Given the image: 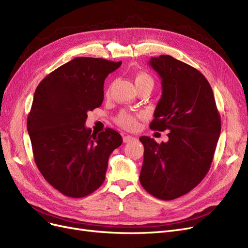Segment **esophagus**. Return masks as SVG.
<instances>
[{
    "label": "esophagus",
    "instance_id": "1",
    "mask_svg": "<svg viewBox=\"0 0 248 248\" xmlns=\"http://www.w3.org/2000/svg\"><path fill=\"white\" fill-rule=\"evenodd\" d=\"M123 139H124V143H129V142L134 141L136 138L133 137V136H131V135H126V136H124Z\"/></svg>",
    "mask_w": 248,
    "mask_h": 248
}]
</instances>
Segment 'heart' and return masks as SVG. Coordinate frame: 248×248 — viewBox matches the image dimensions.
<instances>
[{"label": "heart", "mask_w": 248, "mask_h": 248, "mask_svg": "<svg viewBox=\"0 0 248 248\" xmlns=\"http://www.w3.org/2000/svg\"><path fill=\"white\" fill-rule=\"evenodd\" d=\"M135 84L136 86H140V85H144V84H151L154 85V80L147 73H144V72H140L135 77ZM115 122L118 125H121L124 129L127 130H132L137 124V121H136V117L127 112H121L119 113L116 118Z\"/></svg>", "instance_id": "1"}]
</instances>
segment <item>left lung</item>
Wrapping results in <instances>:
<instances>
[{
  "label": "left lung",
  "instance_id": "obj_1",
  "mask_svg": "<svg viewBox=\"0 0 248 248\" xmlns=\"http://www.w3.org/2000/svg\"><path fill=\"white\" fill-rule=\"evenodd\" d=\"M149 66L162 79V97L150 129L169 131L158 144L147 136L140 141L144 159L142 186L161 200L187 194L209 171L221 123L214 95L205 76L170 55L151 58Z\"/></svg>",
  "mask_w": 248,
  "mask_h": 248
}]
</instances>
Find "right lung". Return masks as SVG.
<instances>
[{"mask_svg":"<svg viewBox=\"0 0 248 248\" xmlns=\"http://www.w3.org/2000/svg\"><path fill=\"white\" fill-rule=\"evenodd\" d=\"M122 62L76 58L55 69L37 86L28 116L36 165L62 195L82 198L105 180L108 158L122 145L116 131L92 134L87 112L102 105L104 81Z\"/></svg>","mask_w":248,"mask_h":248,"instance_id":"add662e5","label":"right lung"}]
</instances>
